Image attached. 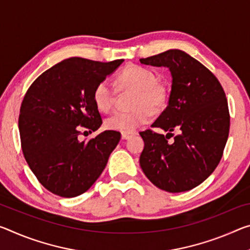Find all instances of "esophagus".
<instances>
[{"label":"esophagus","instance_id":"esophagus-1","mask_svg":"<svg viewBox=\"0 0 250 250\" xmlns=\"http://www.w3.org/2000/svg\"><path fill=\"white\" fill-rule=\"evenodd\" d=\"M132 134H133V133H130V132H122L121 138H122V139H124V140H126V139H129V138H131Z\"/></svg>","mask_w":250,"mask_h":250}]
</instances>
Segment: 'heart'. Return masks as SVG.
<instances>
[{"instance_id": "b5f03b06", "label": "heart", "mask_w": 250, "mask_h": 250, "mask_svg": "<svg viewBox=\"0 0 250 250\" xmlns=\"http://www.w3.org/2000/svg\"><path fill=\"white\" fill-rule=\"evenodd\" d=\"M118 88L132 90L131 110L117 111L105 119V126L120 132H132L149 121L152 112L162 108L167 100V89L157 81L153 71L144 66L130 64L117 77ZM116 89L108 80L99 82L93 91L94 104L101 112H109L116 102Z\"/></svg>"}]
</instances>
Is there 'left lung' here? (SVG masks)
I'll return each mask as SVG.
<instances>
[{
  "label": "left lung",
  "instance_id": "1",
  "mask_svg": "<svg viewBox=\"0 0 250 250\" xmlns=\"http://www.w3.org/2000/svg\"><path fill=\"white\" fill-rule=\"evenodd\" d=\"M146 65L167 66L172 84L168 105L153 122L173 135L140 132L145 148L140 166L146 178L168 192L188 191L211 175L228 139L230 116L223 86L204 64L181 50L140 59Z\"/></svg>",
  "mask_w": 250,
  "mask_h": 250
}]
</instances>
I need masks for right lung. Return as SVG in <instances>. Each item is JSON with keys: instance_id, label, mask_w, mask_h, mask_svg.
I'll return each instance as SVG.
<instances>
[{"instance_id": "obj_1", "label": "right lung", "mask_w": 250, "mask_h": 250, "mask_svg": "<svg viewBox=\"0 0 250 250\" xmlns=\"http://www.w3.org/2000/svg\"><path fill=\"white\" fill-rule=\"evenodd\" d=\"M122 62L66 59L26 91L19 117L22 151L40 184L54 195L72 198L85 192L120 141V132L113 130L89 141H80L79 134L82 128L94 132L101 126L93 91Z\"/></svg>"}]
</instances>
